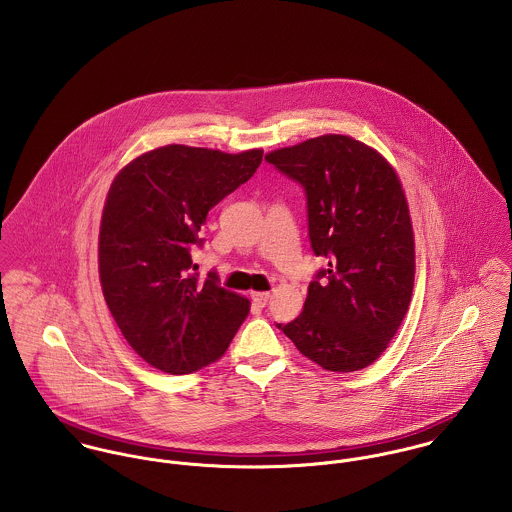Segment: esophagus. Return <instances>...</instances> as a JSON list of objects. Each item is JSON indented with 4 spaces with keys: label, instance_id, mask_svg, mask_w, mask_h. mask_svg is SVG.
<instances>
[{
    "label": "esophagus",
    "instance_id": "obj_1",
    "mask_svg": "<svg viewBox=\"0 0 512 512\" xmlns=\"http://www.w3.org/2000/svg\"><path fill=\"white\" fill-rule=\"evenodd\" d=\"M252 301H254L258 307H266L268 301H270V292H254L252 293Z\"/></svg>",
    "mask_w": 512,
    "mask_h": 512
}]
</instances>
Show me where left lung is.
I'll use <instances>...</instances> for the list:
<instances>
[{
  "label": "left lung",
  "mask_w": 512,
  "mask_h": 512,
  "mask_svg": "<svg viewBox=\"0 0 512 512\" xmlns=\"http://www.w3.org/2000/svg\"><path fill=\"white\" fill-rule=\"evenodd\" d=\"M303 187L315 256L327 258L292 323L297 351L333 372L374 363L396 335L414 290V232L392 165L349 136L327 134L266 155Z\"/></svg>",
  "instance_id": "obj_1"
}]
</instances>
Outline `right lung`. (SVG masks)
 I'll use <instances>...</instances> for the list:
<instances>
[{"label":"right lung","instance_id":"add662e5","mask_svg":"<svg viewBox=\"0 0 512 512\" xmlns=\"http://www.w3.org/2000/svg\"><path fill=\"white\" fill-rule=\"evenodd\" d=\"M262 149L222 153L165 146L114 179L100 222L98 272L108 309L130 347L169 374H189L224 355L250 303L205 280L191 250L209 211L246 183Z\"/></svg>","mask_w":512,"mask_h":512}]
</instances>
